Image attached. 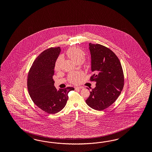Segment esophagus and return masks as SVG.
Masks as SVG:
<instances>
[{
    "label": "esophagus",
    "instance_id": "obj_1",
    "mask_svg": "<svg viewBox=\"0 0 152 152\" xmlns=\"http://www.w3.org/2000/svg\"><path fill=\"white\" fill-rule=\"evenodd\" d=\"M75 90H80V89H82V88H83V87H82V86H80V87H75Z\"/></svg>",
    "mask_w": 152,
    "mask_h": 152
}]
</instances>
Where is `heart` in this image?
Masks as SVG:
<instances>
[{
    "label": "heart",
    "mask_w": 152,
    "mask_h": 152,
    "mask_svg": "<svg viewBox=\"0 0 152 152\" xmlns=\"http://www.w3.org/2000/svg\"><path fill=\"white\" fill-rule=\"evenodd\" d=\"M67 56L73 61L75 63L81 62L83 64H86V60L84 58L82 59L83 55V52L80 48L77 47H71L69 48L66 53ZM62 62V57H58L56 61L55 64V69L56 71H58L60 69L61 65ZM82 76V74L80 72H72L69 74V80L70 83H78L80 78Z\"/></svg>",
    "instance_id": "heart-1"
}]
</instances>
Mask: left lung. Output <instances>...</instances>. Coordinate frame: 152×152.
Here are the masks:
<instances>
[{"label": "left lung", "mask_w": 152, "mask_h": 152, "mask_svg": "<svg viewBox=\"0 0 152 152\" xmlns=\"http://www.w3.org/2000/svg\"><path fill=\"white\" fill-rule=\"evenodd\" d=\"M91 71V81L96 82L86 100L88 106L103 110L118 99L124 86V74L119 58L109 48L99 44L89 43Z\"/></svg>", "instance_id": "8db88e82"}]
</instances>
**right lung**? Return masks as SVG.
<instances>
[{
    "mask_svg": "<svg viewBox=\"0 0 152 152\" xmlns=\"http://www.w3.org/2000/svg\"><path fill=\"white\" fill-rule=\"evenodd\" d=\"M61 52L60 47L42 52L34 61L28 75L27 87L33 102L49 114L62 110L68 100V93L75 88L56 89L53 80L56 61Z\"/></svg>",
    "mask_w": 152,
    "mask_h": 152,
    "instance_id": "obj_1",
    "label": "right lung"
}]
</instances>
